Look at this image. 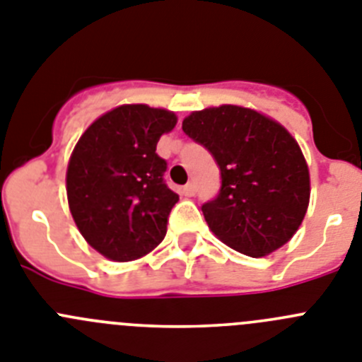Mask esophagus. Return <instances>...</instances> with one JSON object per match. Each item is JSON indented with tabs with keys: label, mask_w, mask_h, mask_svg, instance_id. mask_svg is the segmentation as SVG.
<instances>
[{
	"label": "esophagus",
	"mask_w": 362,
	"mask_h": 362,
	"mask_svg": "<svg viewBox=\"0 0 362 362\" xmlns=\"http://www.w3.org/2000/svg\"><path fill=\"white\" fill-rule=\"evenodd\" d=\"M182 193H184L185 197H194V193H197V185H194L193 182H189V184L184 185Z\"/></svg>",
	"instance_id": "obj_1"
}]
</instances>
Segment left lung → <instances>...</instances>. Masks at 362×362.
<instances>
[{
  "label": "left lung",
  "instance_id": "1",
  "mask_svg": "<svg viewBox=\"0 0 362 362\" xmlns=\"http://www.w3.org/2000/svg\"><path fill=\"white\" fill-rule=\"evenodd\" d=\"M182 129L220 168V193L202 205L214 236L250 258L285 245L310 200L308 165L294 136L256 110L233 104L193 112Z\"/></svg>",
  "mask_w": 362,
  "mask_h": 362
}]
</instances>
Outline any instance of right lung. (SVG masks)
<instances>
[{
  "label": "right lung",
  "mask_w": 362,
  "mask_h": 362,
  "mask_svg": "<svg viewBox=\"0 0 362 362\" xmlns=\"http://www.w3.org/2000/svg\"><path fill=\"white\" fill-rule=\"evenodd\" d=\"M177 115L122 104L81 135L66 169V194L77 229L113 262H132L164 240L178 194L168 187V162L157 142Z\"/></svg>",
  "instance_id": "obj_1"
}]
</instances>
